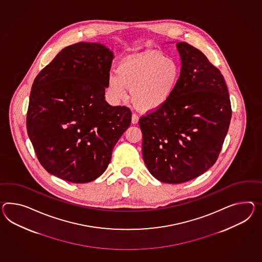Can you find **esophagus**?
Listing matches in <instances>:
<instances>
[{"instance_id": "esophagus-1", "label": "esophagus", "mask_w": 262, "mask_h": 262, "mask_svg": "<svg viewBox=\"0 0 262 262\" xmlns=\"http://www.w3.org/2000/svg\"><path fill=\"white\" fill-rule=\"evenodd\" d=\"M138 121H139V116H138L137 114H134H134L132 115V123H133V124H137Z\"/></svg>"}]
</instances>
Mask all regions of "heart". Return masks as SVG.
<instances>
[{
    "label": "heart",
    "instance_id": "b5f03b06",
    "mask_svg": "<svg viewBox=\"0 0 262 262\" xmlns=\"http://www.w3.org/2000/svg\"><path fill=\"white\" fill-rule=\"evenodd\" d=\"M181 68L173 58L147 51L132 55L122 61L117 75L108 77V89L116 100L128 98L142 112H154L166 105L177 88Z\"/></svg>",
    "mask_w": 262,
    "mask_h": 262
}]
</instances>
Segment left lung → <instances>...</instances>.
<instances>
[{"label": "left lung", "instance_id": "left-lung-1", "mask_svg": "<svg viewBox=\"0 0 262 262\" xmlns=\"http://www.w3.org/2000/svg\"><path fill=\"white\" fill-rule=\"evenodd\" d=\"M181 77L166 105L139 119L145 164L163 183L196 178L217 161L232 108L222 73L194 46L177 43Z\"/></svg>", "mask_w": 262, "mask_h": 262}]
</instances>
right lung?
<instances>
[{"label": "right lung", "instance_id": "obj_1", "mask_svg": "<svg viewBox=\"0 0 262 262\" xmlns=\"http://www.w3.org/2000/svg\"><path fill=\"white\" fill-rule=\"evenodd\" d=\"M113 53L99 43L65 47L33 82L27 134L39 163L71 183L92 182L111 162L132 112L105 100Z\"/></svg>", "mask_w": 262, "mask_h": 262}]
</instances>
